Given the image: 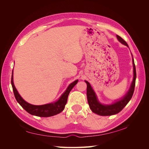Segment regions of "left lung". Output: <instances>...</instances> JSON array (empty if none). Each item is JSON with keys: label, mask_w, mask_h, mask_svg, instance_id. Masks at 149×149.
Here are the masks:
<instances>
[{"label": "left lung", "mask_w": 149, "mask_h": 149, "mask_svg": "<svg viewBox=\"0 0 149 149\" xmlns=\"http://www.w3.org/2000/svg\"><path fill=\"white\" fill-rule=\"evenodd\" d=\"M117 38L119 42L122 44L129 47L127 43L119 35H116ZM132 63L134 68V78L130 84V88L125 95L121 98L120 100L116 101L115 102L111 104H102L97 97L96 94L94 92L93 89L92 88L91 84L87 81H85L86 83L87 84V99L88 104L89 106L90 109L94 112L100 116H112L119 113L123 108L127 104L129 101L131 100L132 95L134 91L135 84H136V66L134 64V58L132 57Z\"/></svg>", "instance_id": "obj_1"}]
</instances>
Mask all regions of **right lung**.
Listing matches in <instances>:
<instances>
[{"label": "right lung", "mask_w": 149, "mask_h": 149, "mask_svg": "<svg viewBox=\"0 0 149 149\" xmlns=\"http://www.w3.org/2000/svg\"><path fill=\"white\" fill-rule=\"evenodd\" d=\"M78 82V79L75 80L74 82L71 83L66 89V91L62 94V95L56 101L47 104L37 106L31 104L26 102L24 99L21 97L19 93H18L16 88L15 87V85L13 84V71L11 78V84L13 88V93H14V96L16 100L19 103V104L23 107L26 112H29V114L36 116L44 117V118H47V117H50L56 115L60 113L61 111L64 110L65 105L67 102L68 97L69 94L71 91V89H73V88L76 84H77Z\"/></svg>", "instance_id": "add662e5"}]
</instances>
